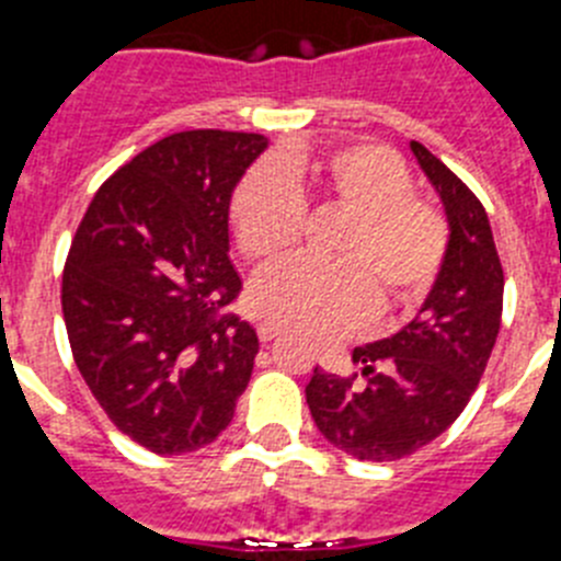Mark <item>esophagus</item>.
Listing matches in <instances>:
<instances>
[{
  "mask_svg": "<svg viewBox=\"0 0 561 561\" xmlns=\"http://www.w3.org/2000/svg\"><path fill=\"white\" fill-rule=\"evenodd\" d=\"M256 335H260L262 343L274 341V337L279 335V324H274V321H260V324H256Z\"/></svg>",
  "mask_w": 561,
  "mask_h": 561,
  "instance_id": "esophagus-1",
  "label": "esophagus"
}]
</instances>
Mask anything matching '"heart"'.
Segmentation results:
<instances>
[{
	"label": "heart",
	"mask_w": 561,
	"mask_h": 561,
	"mask_svg": "<svg viewBox=\"0 0 561 561\" xmlns=\"http://www.w3.org/2000/svg\"><path fill=\"white\" fill-rule=\"evenodd\" d=\"M413 193L411 168L382 145L287 153L251 170L231 198L237 245L249 260H274L299 240L307 201L346 215L332 240L337 260L290 256L256 276V312L330 337L360 324L377 296L382 307L422 299L444 268L450 226Z\"/></svg>",
	"instance_id": "obj_1"
}]
</instances>
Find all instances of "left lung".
<instances>
[{"label": "left lung", "instance_id": "obj_1", "mask_svg": "<svg viewBox=\"0 0 561 561\" xmlns=\"http://www.w3.org/2000/svg\"><path fill=\"white\" fill-rule=\"evenodd\" d=\"M413 156L450 220L444 268L411 324L357 346L360 375L312 368L307 405L332 447L360 461H400L461 416L483 377L503 316V265L478 195L425 145Z\"/></svg>", "mask_w": 561, "mask_h": 561}]
</instances>
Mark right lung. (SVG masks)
Listing matches in <instances>:
<instances>
[{
	"instance_id": "1",
	"label": "right lung",
	"mask_w": 561,
	"mask_h": 561,
	"mask_svg": "<svg viewBox=\"0 0 561 561\" xmlns=\"http://www.w3.org/2000/svg\"><path fill=\"white\" fill-rule=\"evenodd\" d=\"M265 136L181 130L111 175L69 245L60 307L78 371L130 442L181 456L229 427L256 332L231 310V190Z\"/></svg>"
}]
</instances>
